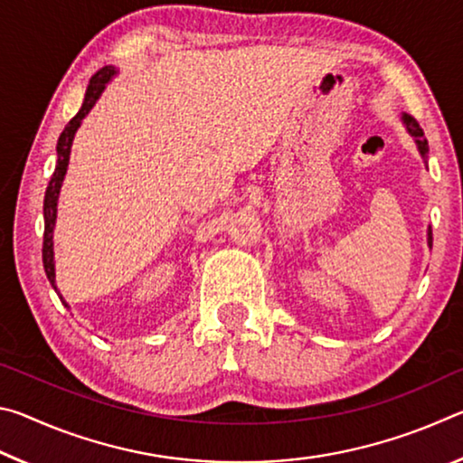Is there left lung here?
<instances>
[{
	"label": "left lung",
	"mask_w": 463,
	"mask_h": 463,
	"mask_svg": "<svg viewBox=\"0 0 463 463\" xmlns=\"http://www.w3.org/2000/svg\"><path fill=\"white\" fill-rule=\"evenodd\" d=\"M404 124L406 128H409L411 135L417 138V145H419V151L422 155V159H427V153H429V145H427V138H425V132L419 127L417 118H412L411 114H404ZM429 245H433V231L429 229Z\"/></svg>",
	"instance_id": "1"
}]
</instances>
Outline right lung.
Segmentation results:
<instances>
[{
    "instance_id": "right-lung-1",
    "label": "right lung",
    "mask_w": 463,
    "mask_h": 463,
    "mask_svg": "<svg viewBox=\"0 0 463 463\" xmlns=\"http://www.w3.org/2000/svg\"><path fill=\"white\" fill-rule=\"evenodd\" d=\"M116 73L114 67H104L91 77L88 91H85V99L80 112H77L69 124L65 127V130L61 132L59 143H57V167H54V174L49 182V187H46L44 194V241H43V263H44V271L46 278L52 284V288L57 289V284H54V263H52V226H54V218H57V198H59V190L62 184V177H65V171L69 165V153H71V143L77 128H80L81 120L88 116L90 109L96 104L98 98L104 91L106 83L109 81V77ZM59 292V289H57ZM62 300V298H61Z\"/></svg>"
}]
</instances>
